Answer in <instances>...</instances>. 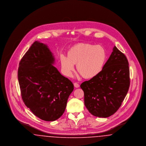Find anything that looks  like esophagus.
Masks as SVG:
<instances>
[{
	"label": "esophagus",
	"instance_id": "1",
	"mask_svg": "<svg viewBox=\"0 0 146 146\" xmlns=\"http://www.w3.org/2000/svg\"><path fill=\"white\" fill-rule=\"evenodd\" d=\"M74 87H75V88H79V86H80L79 84L77 83H74Z\"/></svg>",
	"mask_w": 146,
	"mask_h": 146
}]
</instances>
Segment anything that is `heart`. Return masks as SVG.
Here are the masks:
<instances>
[{"mask_svg": "<svg viewBox=\"0 0 146 146\" xmlns=\"http://www.w3.org/2000/svg\"><path fill=\"white\" fill-rule=\"evenodd\" d=\"M107 59V52L101 45L78 44L69 50L67 57L61 55L60 61L63 74L72 76L76 65L78 72L86 79L97 76L103 70Z\"/></svg>", "mask_w": 146, "mask_h": 146, "instance_id": "1", "label": "heart"}]
</instances>
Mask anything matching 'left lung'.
<instances>
[{"label": "left lung", "instance_id": "1", "mask_svg": "<svg viewBox=\"0 0 146 146\" xmlns=\"http://www.w3.org/2000/svg\"><path fill=\"white\" fill-rule=\"evenodd\" d=\"M129 86L128 61L115 46L100 73L80 85L85 107L100 118L109 117L118 111Z\"/></svg>", "mask_w": 146, "mask_h": 146}]
</instances>
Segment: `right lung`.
<instances>
[{
  "label": "right lung",
  "mask_w": 146,
  "mask_h": 146,
  "mask_svg": "<svg viewBox=\"0 0 146 146\" xmlns=\"http://www.w3.org/2000/svg\"><path fill=\"white\" fill-rule=\"evenodd\" d=\"M55 57L46 44L35 41L19 63L18 80L25 105L35 116L55 121L62 115L73 83L54 66Z\"/></svg>",
  "instance_id": "obj_1"
}]
</instances>
